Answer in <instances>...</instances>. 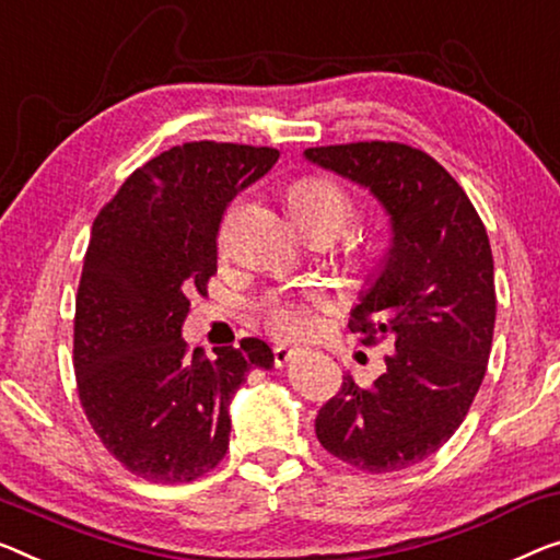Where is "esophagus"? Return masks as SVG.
<instances>
[{
	"label": "esophagus",
	"mask_w": 560,
	"mask_h": 560,
	"mask_svg": "<svg viewBox=\"0 0 560 560\" xmlns=\"http://www.w3.org/2000/svg\"><path fill=\"white\" fill-rule=\"evenodd\" d=\"M296 354V349H291L287 345H277L273 347V364L277 366H283L287 362H291V357Z\"/></svg>",
	"instance_id": "1"
}]
</instances>
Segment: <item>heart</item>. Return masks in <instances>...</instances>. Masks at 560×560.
Instances as JSON below:
<instances>
[{
    "label": "heart",
    "mask_w": 560,
    "mask_h": 560,
    "mask_svg": "<svg viewBox=\"0 0 560 560\" xmlns=\"http://www.w3.org/2000/svg\"><path fill=\"white\" fill-rule=\"evenodd\" d=\"M291 211L299 223H331L334 229H341L352 215V203L339 183L322 175H306L291 186L289 194ZM229 219L221 226V241H226ZM269 322L279 334H299L306 329L308 312L302 304H273L269 308Z\"/></svg>",
    "instance_id": "heart-1"
}]
</instances>
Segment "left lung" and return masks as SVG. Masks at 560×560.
Instances as JSON below:
<instances>
[{
  "mask_svg": "<svg viewBox=\"0 0 560 560\" xmlns=\"http://www.w3.org/2000/svg\"><path fill=\"white\" fill-rule=\"evenodd\" d=\"M308 163L360 183L389 215L392 244L352 308L364 347L392 337L372 387L347 374L316 415V438L341 463L395 472L445 445L486 377L495 329L493 252L453 175L405 143L306 148Z\"/></svg>",
  "mask_w": 560,
  "mask_h": 560,
  "instance_id": "1",
  "label": "left lung"
}]
</instances>
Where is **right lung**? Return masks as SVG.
<instances>
[{
  "instance_id": "obj_1",
  "label": "right lung",
  "mask_w": 560,
  "mask_h": 560,
  "mask_svg": "<svg viewBox=\"0 0 560 560\" xmlns=\"http://www.w3.org/2000/svg\"><path fill=\"white\" fill-rule=\"evenodd\" d=\"M277 148L175 145L132 171L93 223L74 299L78 395L107 453L150 482H190L229 450V405L273 352L256 337L215 357L183 341L219 264V226Z\"/></svg>"
}]
</instances>
